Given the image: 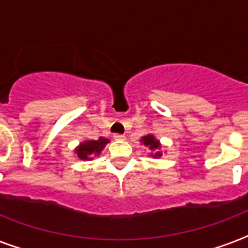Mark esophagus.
I'll list each match as a JSON object with an SVG mask.
<instances>
[{
    "label": "esophagus",
    "mask_w": 248,
    "mask_h": 248,
    "mask_svg": "<svg viewBox=\"0 0 248 248\" xmlns=\"http://www.w3.org/2000/svg\"><path fill=\"white\" fill-rule=\"evenodd\" d=\"M113 138H114L116 140H124V135H120V134H116V135H113Z\"/></svg>",
    "instance_id": "esophagus-1"
}]
</instances>
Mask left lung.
I'll list each match as a JSON object with an SVG mask.
<instances>
[{"instance_id":"obj_1","label":"left lung","mask_w":248,"mask_h":248,"mask_svg":"<svg viewBox=\"0 0 248 248\" xmlns=\"http://www.w3.org/2000/svg\"><path fill=\"white\" fill-rule=\"evenodd\" d=\"M140 143L143 144L144 147L148 148V151H149L148 155L149 157H152V158H161L162 157V151H161L162 144L153 134H148V135L143 136L140 139Z\"/></svg>"}]
</instances>
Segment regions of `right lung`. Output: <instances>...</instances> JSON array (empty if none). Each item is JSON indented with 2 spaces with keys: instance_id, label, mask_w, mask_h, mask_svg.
<instances>
[{
  "instance_id": "add662e5",
  "label": "right lung",
  "mask_w": 248,
  "mask_h": 248,
  "mask_svg": "<svg viewBox=\"0 0 248 248\" xmlns=\"http://www.w3.org/2000/svg\"><path fill=\"white\" fill-rule=\"evenodd\" d=\"M108 143L109 139L105 138H99L97 140H85L76 148L75 155L79 161H93V157L100 155Z\"/></svg>"
}]
</instances>
